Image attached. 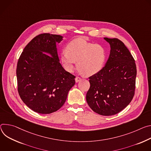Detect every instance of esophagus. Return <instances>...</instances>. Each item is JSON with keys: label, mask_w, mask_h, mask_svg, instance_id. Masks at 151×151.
I'll use <instances>...</instances> for the list:
<instances>
[{"label": "esophagus", "mask_w": 151, "mask_h": 151, "mask_svg": "<svg viewBox=\"0 0 151 151\" xmlns=\"http://www.w3.org/2000/svg\"><path fill=\"white\" fill-rule=\"evenodd\" d=\"M81 80V78L80 77H78V76H77V77H76V78H75L76 82H77H77H78V81H80Z\"/></svg>", "instance_id": "esophagus-1"}]
</instances>
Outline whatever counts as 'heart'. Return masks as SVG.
<instances>
[{
    "mask_svg": "<svg viewBox=\"0 0 151 151\" xmlns=\"http://www.w3.org/2000/svg\"><path fill=\"white\" fill-rule=\"evenodd\" d=\"M66 52L60 55V62L64 69L71 73L76 62L79 70L85 76H93L101 71L106 60L104 48L93 44L83 38L73 40L66 45Z\"/></svg>",
    "mask_w": 151,
    "mask_h": 151,
    "instance_id": "obj_1",
    "label": "heart"
}]
</instances>
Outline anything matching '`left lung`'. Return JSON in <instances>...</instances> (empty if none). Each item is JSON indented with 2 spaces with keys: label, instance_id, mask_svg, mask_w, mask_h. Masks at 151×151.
Wrapping results in <instances>:
<instances>
[{
  "label": "left lung",
  "instance_id": "1",
  "mask_svg": "<svg viewBox=\"0 0 151 151\" xmlns=\"http://www.w3.org/2000/svg\"><path fill=\"white\" fill-rule=\"evenodd\" d=\"M104 39L110 45V56L103 69L89 77L86 101L95 113L111 116L122 111L132 99L137 69L134 59L123 42L118 38Z\"/></svg>",
  "mask_w": 151,
  "mask_h": 151
}]
</instances>
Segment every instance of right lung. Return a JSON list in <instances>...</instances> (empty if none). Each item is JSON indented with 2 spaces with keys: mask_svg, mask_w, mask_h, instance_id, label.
<instances>
[{
  "mask_svg": "<svg viewBox=\"0 0 151 151\" xmlns=\"http://www.w3.org/2000/svg\"><path fill=\"white\" fill-rule=\"evenodd\" d=\"M62 37L41 33L24 47L17 65L19 94L31 110L41 114L58 110L65 103L76 76L59 62L56 42Z\"/></svg>",
  "mask_w": 151,
  "mask_h": 151,
  "instance_id": "add662e5",
  "label": "right lung"
}]
</instances>
